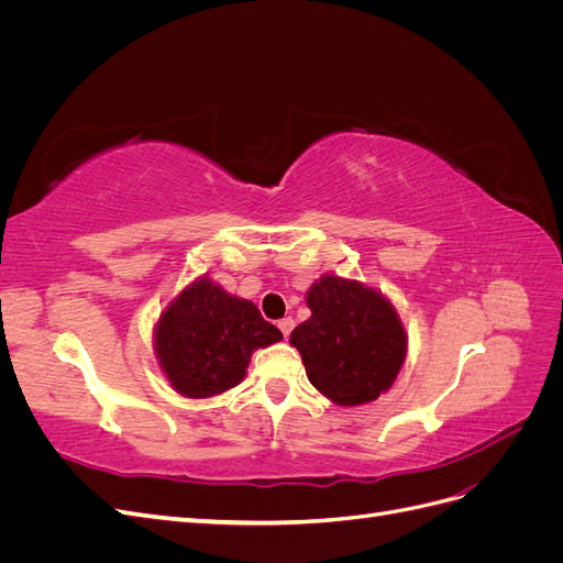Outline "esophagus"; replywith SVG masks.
<instances>
[{"label":"esophagus","mask_w":563,"mask_h":563,"mask_svg":"<svg viewBox=\"0 0 563 563\" xmlns=\"http://www.w3.org/2000/svg\"><path fill=\"white\" fill-rule=\"evenodd\" d=\"M277 327H279V331L284 333V338H288V335H291L294 327H296V321H294L291 317H286V319H282V321L277 323Z\"/></svg>","instance_id":"1"}]
</instances>
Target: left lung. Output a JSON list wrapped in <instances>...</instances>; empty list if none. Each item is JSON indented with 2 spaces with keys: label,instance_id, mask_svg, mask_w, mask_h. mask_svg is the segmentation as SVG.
I'll return each instance as SVG.
<instances>
[{
  "label": "left lung",
  "instance_id": "left-lung-1",
  "mask_svg": "<svg viewBox=\"0 0 563 563\" xmlns=\"http://www.w3.org/2000/svg\"><path fill=\"white\" fill-rule=\"evenodd\" d=\"M310 319L291 343L310 383L338 406L376 401L395 385L408 335L391 300L378 288L338 275L319 277L305 294Z\"/></svg>",
  "mask_w": 563,
  "mask_h": 563
}]
</instances>
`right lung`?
Wrapping results in <instances>:
<instances>
[{
    "mask_svg": "<svg viewBox=\"0 0 563 563\" xmlns=\"http://www.w3.org/2000/svg\"><path fill=\"white\" fill-rule=\"evenodd\" d=\"M284 335L246 298L203 275L162 310L152 347L162 376L185 399H209L240 385L251 354Z\"/></svg>",
    "mask_w": 563,
    "mask_h": 563,
    "instance_id": "obj_1",
    "label": "right lung"
}]
</instances>
